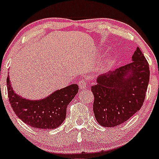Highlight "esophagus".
<instances>
[{
  "instance_id": "esophagus-1",
  "label": "esophagus",
  "mask_w": 159,
  "mask_h": 159,
  "mask_svg": "<svg viewBox=\"0 0 159 159\" xmlns=\"http://www.w3.org/2000/svg\"><path fill=\"white\" fill-rule=\"evenodd\" d=\"M87 86V84H86V82L85 81V80H80L79 82V87L80 89H86Z\"/></svg>"
}]
</instances>
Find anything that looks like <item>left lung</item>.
<instances>
[{
    "mask_svg": "<svg viewBox=\"0 0 159 159\" xmlns=\"http://www.w3.org/2000/svg\"><path fill=\"white\" fill-rule=\"evenodd\" d=\"M149 74L147 61L137 48L132 62L98 76L91 90L95 98L93 111L101 126L120 125L141 108Z\"/></svg>",
    "mask_w": 159,
    "mask_h": 159,
    "instance_id": "1",
    "label": "left lung"
}]
</instances>
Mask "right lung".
Here are the masks:
<instances>
[{
  "instance_id": "1",
  "label": "right lung",
  "mask_w": 159,
  "mask_h": 159,
  "mask_svg": "<svg viewBox=\"0 0 159 159\" xmlns=\"http://www.w3.org/2000/svg\"><path fill=\"white\" fill-rule=\"evenodd\" d=\"M8 97L16 116L27 125L36 129H54L66 118V107L79 90L72 84L39 100L23 98L13 90L9 75L7 79Z\"/></svg>"
}]
</instances>
